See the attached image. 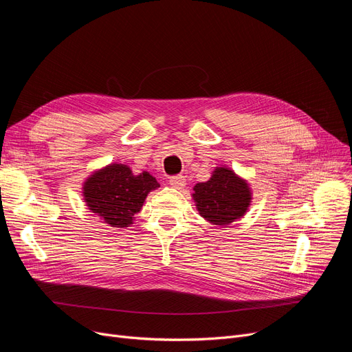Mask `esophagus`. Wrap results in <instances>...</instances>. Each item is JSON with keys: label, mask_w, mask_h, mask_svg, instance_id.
Instances as JSON below:
<instances>
[{"label": "esophagus", "mask_w": 352, "mask_h": 352, "mask_svg": "<svg viewBox=\"0 0 352 352\" xmlns=\"http://www.w3.org/2000/svg\"><path fill=\"white\" fill-rule=\"evenodd\" d=\"M170 184H171L174 188H182L184 186H186V177L174 175V177L170 178Z\"/></svg>", "instance_id": "1"}]
</instances>
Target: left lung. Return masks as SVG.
I'll use <instances>...</instances> for the list:
<instances>
[{"label":"left lung","instance_id":"obj_1","mask_svg":"<svg viewBox=\"0 0 352 352\" xmlns=\"http://www.w3.org/2000/svg\"><path fill=\"white\" fill-rule=\"evenodd\" d=\"M192 198L202 218L214 226L226 227L247 212L251 190L247 181L232 170L217 166L207 182H199L194 187Z\"/></svg>","mask_w":352,"mask_h":352}]
</instances>
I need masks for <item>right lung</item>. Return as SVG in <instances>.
<instances>
[{"label": "right lung", "instance_id": "1", "mask_svg": "<svg viewBox=\"0 0 352 352\" xmlns=\"http://www.w3.org/2000/svg\"><path fill=\"white\" fill-rule=\"evenodd\" d=\"M158 187L150 173L134 175L129 166L111 164L87 178L82 194L88 208L105 224L124 228L133 224L148 192Z\"/></svg>", "mask_w": 352, "mask_h": 352}]
</instances>
